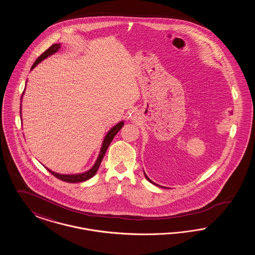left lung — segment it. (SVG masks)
<instances>
[{
  "instance_id": "8db88e82",
  "label": "left lung",
  "mask_w": 255,
  "mask_h": 255,
  "mask_svg": "<svg viewBox=\"0 0 255 255\" xmlns=\"http://www.w3.org/2000/svg\"><path fill=\"white\" fill-rule=\"evenodd\" d=\"M144 176H145L146 179H147V180H148V181H149V182H152V183H154V184H156V183H155V182H152V181H151V180H150V179H149V178H148V177H147V176H146L145 173H144ZM156 185H158V184H156Z\"/></svg>"
}]
</instances>
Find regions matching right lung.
Wrapping results in <instances>:
<instances>
[{"label":"right lung","instance_id":"1","mask_svg":"<svg viewBox=\"0 0 255 255\" xmlns=\"http://www.w3.org/2000/svg\"><path fill=\"white\" fill-rule=\"evenodd\" d=\"M60 48V44H53L52 46H50L49 49H47L46 51H44V52H43V53H42V54L37 58L36 61L34 62V64H33V65H32V67H31V70H32V69H34V68L36 67L38 63H40L41 61L46 59L47 57H49V55H51V54L55 53L56 51H58V50H59ZM20 113H21V112H20ZM123 124H124V122H120L119 124H117L116 126H114V127L110 130L109 132L107 133L106 136H105V138H104V140H103L102 146H101V150H100L99 156H98V158H97V161H96L95 165L92 167V169L87 171L85 173H82V174H76V175H62V174L55 173V172H53V171H51V170L48 169V168H47V169H48V171H49L50 174H52L54 177H56L57 179H59V180L63 181V182H85L87 180H89V179L93 178V177L96 175L97 170H98V167H99V165H100V163H101V161H102V158L104 157V155H105V153H106V151H107V149H108V147H109L110 143L112 142V140H113L114 136H115V135L118 133V132L122 129Z\"/></svg>","mask_w":255,"mask_h":255}]
</instances>
